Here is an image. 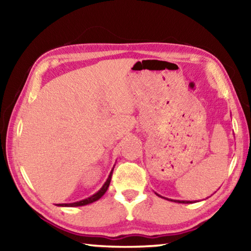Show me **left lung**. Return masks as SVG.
<instances>
[{
	"instance_id": "left-lung-1",
	"label": "left lung",
	"mask_w": 251,
	"mask_h": 251,
	"mask_svg": "<svg viewBox=\"0 0 251 251\" xmlns=\"http://www.w3.org/2000/svg\"><path fill=\"white\" fill-rule=\"evenodd\" d=\"M157 196H159V197H161V198H164V199H166V201H175V202H179V203H193V202H196V201H177V199H169V198H166V197H163V196H160V195H158V194H156Z\"/></svg>"
}]
</instances>
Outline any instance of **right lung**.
Listing matches in <instances>:
<instances>
[{
  "instance_id": "1",
  "label": "right lung",
  "mask_w": 251,
  "mask_h": 251,
  "mask_svg": "<svg viewBox=\"0 0 251 251\" xmlns=\"http://www.w3.org/2000/svg\"><path fill=\"white\" fill-rule=\"evenodd\" d=\"M114 169V168H113ZM113 169L112 172L109 173V175L107 177V179L104 182V185L101 186V188L99 190V192L95 193L94 195H92L91 197H87L83 199V201H75V202H70V203H57L56 206L59 207H78V206H85V205H90V203L94 202L96 201H99L100 198H101V196L106 193V190L108 189V186L110 184V178H112V174H113Z\"/></svg>"
}]
</instances>
